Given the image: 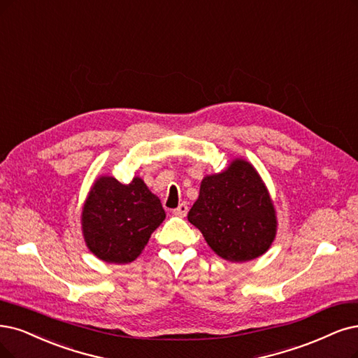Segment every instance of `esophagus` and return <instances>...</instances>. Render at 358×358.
<instances>
[{
	"instance_id": "esophagus-1",
	"label": "esophagus",
	"mask_w": 358,
	"mask_h": 358,
	"mask_svg": "<svg viewBox=\"0 0 358 358\" xmlns=\"http://www.w3.org/2000/svg\"><path fill=\"white\" fill-rule=\"evenodd\" d=\"M187 210H189V206L186 203H181L178 208H176L174 210H172V214L177 215V217H186L187 215Z\"/></svg>"
}]
</instances>
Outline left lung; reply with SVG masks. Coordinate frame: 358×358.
Here are the masks:
<instances>
[{
	"mask_svg": "<svg viewBox=\"0 0 358 358\" xmlns=\"http://www.w3.org/2000/svg\"><path fill=\"white\" fill-rule=\"evenodd\" d=\"M214 252L230 262L266 254L277 234V215L268 189L254 165L236 157L203 177L199 197L187 215Z\"/></svg>",
	"mask_w": 358,
	"mask_h": 358,
	"instance_id": "left-lung-1",
	"label": "left lung"
}]
</instances>
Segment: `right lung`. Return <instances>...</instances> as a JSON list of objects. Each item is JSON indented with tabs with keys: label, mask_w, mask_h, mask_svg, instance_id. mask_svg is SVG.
I'll use <instances>...</instances> for the list:
<instances>
[{
	"label": "right lung",
	"mask_w": 358,
	"mask_h": 358,
	"mask_svg": "<svg viewBox=\"0 0 358 358\" xmlns=\"http://www.w3.org/2000/svg\"><path fill=\"white\" fill-rule=\"evenodd\" d=\"M165 220L161 201L140 177L128 184L101 176L83 206V236L91 254L109 264L134 261Z\"/></svg>",
	"instance_id": "1"
}]
</instances>
